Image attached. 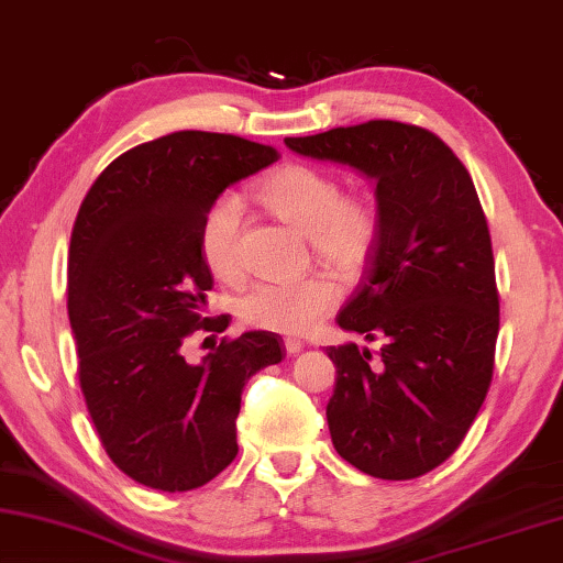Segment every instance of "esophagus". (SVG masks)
Listing matches in <instances>:
<instances>
[{"instance_id":"obj_1","label":"esophagus","mask_w":563,"mask_h":563,"mask_svg":"<svg viewBox=\"0 0 563 563\" xmlns=\"http://www.w3.org/2000/svg\"><path fill=\"white\" fill-rule=\"evenodd\" d=\"M284 349H287L289 356H297V353L303 351V343L299 339H287L284 341Z\"/></svg>"}]
</instances>
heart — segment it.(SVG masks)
<instances>
[{
  "label": "heart",
  "mask_w": 563,
  "mask_h": 563,
  "mask_svg": "<svg viewBox=\"0 0 563 563\" xmlns=\"http://www.w3.org/2000/svg\"><path fill=\"white\" fill-rule=\"evenodd\" d=\"M260 202L282 222L309 236L313 252L336 272H353L376 240V214L366 202L343 200L336 177L317 167L287 165L256 187ZM242 200L227 192L210 205L200 227V254L214 276L232 279L240 272L236 234ZM339 294L323 276L301 282H262L236 299V317L256 329L303 333L333 309Z\"/></svg>",
  "instance_id": "b5f03b06"
}]
</instances>
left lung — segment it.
Instances as JSON below:
<instances>
[{"mask_svg":"<svg viewBox=\"0 0 563 563\" xmlns=\"http://www.w3.org/2000/svg\"><path fill=\"white\" fill-rule=\"evenodd\" d=\"M291 153L349 165L376 185L366 279L339 313L380 339L329 346L331 442L378 479H412L460 448L485 402L499 331L495 256L475 183L435 133L396 121L284 137Z\"/></svg>","mask_w":563,"mask_h":563,"instance_id":"1","label":"left lung"}]
</instances>
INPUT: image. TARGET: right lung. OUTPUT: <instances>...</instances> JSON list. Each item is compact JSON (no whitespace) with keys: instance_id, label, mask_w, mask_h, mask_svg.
Wrapping results in <instances>:
<instances>
[{"instance_id":"1","label":"right lung","mask_w":563,"mask_h":563,"mask_svg":"<svg viewBox=\"0 0 563 563\" xmlns=\"http://www.w3.org/2000/svg\"><path fill=\"white\" fill-rule=\"evenodd\" d=\"M274 161V147L236 135L170 133L115 157L78 210L68 246L78 380L108 457L145 487L187 492L220 475L240 450L244 383L284 356L269 331L222 341L200 363L183 356L212 289L202 217Z\"/></svg>"}]
</instances>
